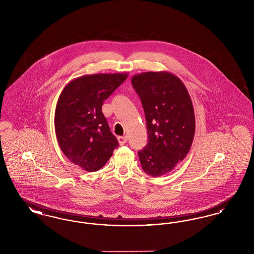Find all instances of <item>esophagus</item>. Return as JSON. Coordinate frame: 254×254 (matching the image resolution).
Masks as SVG:
<instances>
[{
    "label": "esophagus",
    "instance_id": "1",
    "mask_svg": "<svg viewBox=\"0 0 254 254\" xmlns=\"http://www.w3.org/2000/svg\"><path fill=\"white\" fill-rule=\"evenodd\" d=\"M118 141H119L120 145H126L127 142V136H120V137H118Z\"/></svg>",
    "mask_w": 254,
    "mask_h": 254
}]
</instances>
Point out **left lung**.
<instances>
[{"label":"left lung","mask_w":254,"mask_h":254,"mask_svg":"<svg viewBox=\"0 0 254 254\" xmlns=\"http://www.w3.org/2000/svg\"><path fill=\"white\" fill-rule=\"evenodd\" d=\"M145 111L148 142L138 152L142 169L152 177L169 173L189 153L195 116L189 91L168 71L140 73L131 78Z\"/></svg>","instance_id":"1"}]
</instances>
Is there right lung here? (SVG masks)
Segmentation results:
<instances>
[{
  "label": "right lung",
  "mask_w": 254,
  "mask_h": 254,
  "mask_svg": "<svg viewBox=\"0 0 254 254\" xmlns=\"http://www.w3.org/2000/svg\"><path fill=\"white\" fill-rule=\"evenodd\" d=\"M127 76L84 75L65 85L58 99L54 118L58 144L66 158L85 171L102 169L119 145L102 106Z\"/></svg>",
  "instance_id": "obj_1"
}]
</instances>
